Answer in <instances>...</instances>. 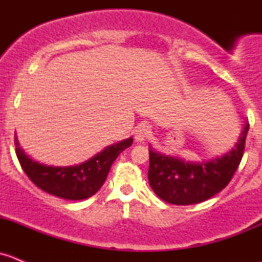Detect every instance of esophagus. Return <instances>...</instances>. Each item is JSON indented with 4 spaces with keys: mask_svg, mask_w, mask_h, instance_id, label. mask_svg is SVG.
Masks as SVG:
<instances>
[{
    "mask_svg": "<svg viewBox=\"0 0 262 262\" xmlns=\"http://www.w3.org/2000/svg\"><path fill=\"white\" fill-rule=\"evenodd\" d=\"M152 129H150V125H148V124H141V125H138V128L136 129V139L138 142H143L146 141L148 137L150 136V133H152Z\"/></svg>",
    "mask_w": 262,
    "mask_h": 262,
    "instance_id": "1",
    "label": "esophagus"
}]
</instances>
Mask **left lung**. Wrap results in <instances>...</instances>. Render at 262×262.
Wrapping results in <instances>:
<instances>
[{
	"label": "left lung",
	"instance_id": "1",
	"mask_svg": "<svg viewBox=\"0 0 262 262\" xmlns=\"http://www.w3.org/2000/svg\"><path fill=\"white\" fill-rule=\"evenodd\" d=\"M248 126L246 121L238 142L229 152L200 162L163 155L149 146L148 180L153 191L175 205L196 204L218 194L229 184L241 162Z\"/></svg>",
	"mask_w": 262,
	"mask_h": 262
}]
</instances>
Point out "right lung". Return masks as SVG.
<instances>
[{
	"label": "right lung",
	"mask_w": 262,
	"mask_h": 262,
	"mask_svg": "<svg viewBox=\"0 0 262 262\" xmlns=\"http://www.w3.org/2000/svg\"><path fill=\"white\" fill-rule=\"evenodd\" d=\"M132 143L133 138L130 137L107 146L80 165L55 167L31 160L20 147L15 134L16 156L24 172L39 189L67 200L87 199L96 194L106 180L113 162Z\"/></svg>",
	"instance_id": "add662e5"
}]
</instances>
